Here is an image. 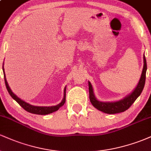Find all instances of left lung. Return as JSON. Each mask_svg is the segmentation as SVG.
Returning a JSON list of instances; mask_svg holds the SVG:
<instances>
[{
	"label": "left lung",
	"instance_id": "1",
	"mask_svg": "<svg viewBox=\"0 0 151 151\" xmlns=\"http://www.w3.org/2000/svg\"><path fill=\"white\" fill-rule=\"evenodd\" d=\"M143 62H144V65H143V72H142L141 79H140L138 85L134 89L131 94L126 96L125 99L121 100V101L116 102H101L99 101L96 98H95L94 94L93 92L92 86L91 83L89 81V99L91 103L96 109L101 111L104 112L106 114H114L124 112L127 110L131 106V105L134 103L136 99L141 95V93L144 88L145 82V74H146L147 70V64L146 60H145V55L143 56Z\"/></svg>",
	"mask_w": 151,
	"mask_h": 151
}]
</instances>
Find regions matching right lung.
<instances>
[{"label": "right lung", "mask_w": 151, "mask_h": 151, "mask_svg": "<svg viewBox=\"0 0 151 151\" xmlns=\"http://www.w3.org/2000/svg\"><path fill=\"white\" fill-rule=\"evenodd\" d=\"M4 79H5V84H6V86L7 88V90H8V93H10V95L11 96V97L15 99L18 103L20 104V106L25 109V111H27V112H30V113L32 114H38V115H46V114H51L52 112L56 111H58L60 107H62V106L65 104V101H66V89H65V96H64V99L62 100V102L60 104H59L57 106H32L29 104L26 103V102L23 101L22 100L19 99L16 95L14 94L13 93V91H11V89H10L9 86H8V82H7L6 77H5V72H4Z\"/></svg>", "instance_id": "add662e5"}]
</instances>
